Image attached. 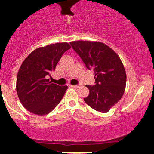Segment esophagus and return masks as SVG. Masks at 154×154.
Here are the masks:
<instances>
[{"label": "esophagus", "mask_w": 154, "mask_h": 154, "mask_svg": "<svg viewBox=\"0 0 154 154\" xmlns=\"http://www.w3.org/2000/svg\"><path fill=\"white\" fill-rule=\"evenodd\" d=\"M70 86L72 87V88H80V85H71Z\"/></svg>", "instance_id": "obj_1"}]
</instances>
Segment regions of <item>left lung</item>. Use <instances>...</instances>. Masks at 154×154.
Returning <instances> with one entry per match:
<instances>
[{
	"label": "left lung",
	"instance_id": "left-lung-1",
	"mask_svg": "<svg viewBox=\"0 0 154 154\" xmlns=\"http://www.w3.org/2000/svg\"><path fill=\"white\" fill-rule=\"evenodd\" d=\"M88 69H93L95 85H86L89 95L84 101L99 112L106 113L124 94L126 73L120 58L115 51L101 42H71Z\"/></svg>",
	"mask_w": 154,
	"mask_h": 154
}]
</instances>
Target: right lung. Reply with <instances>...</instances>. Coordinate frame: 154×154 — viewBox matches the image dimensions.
I'll return each instance as SVG.
<instances>
[{"label":"right lung","mask_w":154,"mask_h":154,"mask_svg":"<svg viewBox=\"0 0 154 154\" xmlns=\"http://www.w3.org/2000/svg\"><path fill=\"white\" fill-rule=\"evenodd\" d=\"M71 48L68 43H57L34 50L19 69L16 82L17 96L23 106L37 115L54 110L63 97L67 85L51 83L48 79L63 54Z\"/></svg>","instance_id":"add662e5"}]
</instances>
